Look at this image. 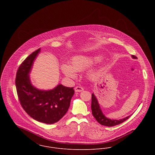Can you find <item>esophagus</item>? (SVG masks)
<instances>
[{
  "label": "esophagus",
  "mask_w": 155,
  "mask_h": 155,
  "mask_svg": "<svg viewBox=\"0 0 155 155\" xmlns=\"http://www.w3.org/2000/svg\"><path fill=\"white\" fill-rule=\"evenodd\" d=\"M84 90V88L81 87H76L74 88V91L75 92H81Z\"/></svg>",
  "instance_id": "1"
}]
</instances>
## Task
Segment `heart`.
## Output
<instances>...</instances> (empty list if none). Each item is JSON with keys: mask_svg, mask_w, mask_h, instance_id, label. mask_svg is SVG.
Wrapping results in <instances>:
<instances>
[{"mask_svg": "<svg viewBox=\"0 0 155 155\" xmlns=\"http://www.w3.org/2000/svg\"><path fill=\"white\" fill-rule=\"evenodd\" d=\"M103 57L97 54H79L73 57L70 60V65L63 63L61 66L62 72L68 78L75 79L77 77L76 71H82L88 67L101 61ZM97 74L96 69H91L88 71L89 76L94 78Z\"/></svg>", "mask_w": 155, "mask_h": 155, "instance_id": "1", "label": "heart"}]
</instances>
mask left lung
Here are the masks:
<instances>
[{"mask_svg": "<svg viewBox=\"0 0 155 155\" xmlns=\"http://www.w3.org/2000/svg\"><path fill=\"white\" fill-rule=\"evenodd\" d=\"M132 58L134 59H137V57L132 55ZM91 110L92 113L94 117L95 118L97 121L102 125L107 126V127H113L120 124H122L126 120H127L131 115H130L124 119L119 120H114L111 119L106 117V116L103 114L102 110L100 108V104L98 103V100L94 93L92 94V102H91Z\"/></svg>", "mask_w": 155, "mask_h": 155, "instance_id": "obj_1", "label": "left lung"}]
</instances>
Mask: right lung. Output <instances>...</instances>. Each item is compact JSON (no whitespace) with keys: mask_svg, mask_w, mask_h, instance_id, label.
I'll return each mask as SVG.
<instances>
[{"mask_svg":"<svg viewBox=\"0 0 155 155\" xmlns=\"http://www.w3.org/2000/svg\"><path fill=\"white\" fill-rule=\"evenodd\" d=\"M40 52L41 48L31 53L18 67L15 85L18 99L25 112L37 121L52 124L66 113L74 91L73 87L61 84L50 90L39 89L32 85L29 74Z\"/></svg>","mask_w":155,"mask_h":155,"instance_id":"right-lung-1","label":"right lung"}]
</instances>
